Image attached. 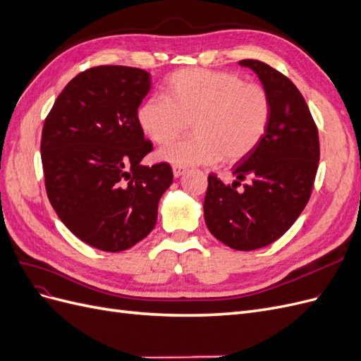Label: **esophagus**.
Instances as JSON below:
<instances>
[{
	"label": "esophagus",
	"instance_id": "34e87169",
	"mask_svg": "<svg viewBox=\"0 0 361 361\" xmlns=\"http://www.w3.org/2000/svg\"><path fill=\"white\" fill-rule=\"evenodd\" d=\"M183 173H185V169H183V167H180V166H173V176H174V178L182 176Z\"/></svg>",
	"mask_w": 361,
	"mask_h": 361
}]
</instances>
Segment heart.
<instances>
[{
    "instance_id": "heart-1",
    "label": "heart",
    "mask_w": 361,
    "mask_h": 361,
    "mask_svg": "<svg viewBox=\"0 0 361 361\" xmlns=\"http://www.w3.org/2000/svg\"><path fill=\"white\" fill-rule=\"evenodd\" d=\"M272 102L264 85L233 72L185 69L167 81V97L150 96L140 105L141 130L157 145L179 137L191 122L192 137L164 146L158 158L174 166L244 159L265 137Z\"/></svg>"
}]
</instances>
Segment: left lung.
Wrapping results in <instances>:
<instances>
[{"instance_id":"obj_1","label":"left lung","mask_w":361,"mask_h":361,"mask_svg":"<svg viewBox=\"0 0 361 361\" xmlns=\"http://www.w3.org/2000/svg\"><path fill=\"white\" fill-rule=\"evenodd\" d=\"M269 93L272 116L265 137L233 167L226 185L207 176L203 211L209 232L233 250L267 247L285 235L307 204L319 164L318 128L295 84L267 63L241 60ZM247 180L243 190L237 187Z\"/></svg>"}]
</instances>
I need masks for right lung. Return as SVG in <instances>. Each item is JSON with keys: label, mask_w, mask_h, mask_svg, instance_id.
Listing matches in <instances>:
<instances>
[{"label": "right lung", "mask_w": 361, "mask_h": 361, "mask_svg": "<svg viewBox=\"0 0 361 361\" xmlns=\"http://www.w3.org/2000/svg\"><path fill=\"white\" fill-rule=\"evenodd\" d=\"M150 90V73L96 66L64 87L42 130L48 199L82 243L123 251L157 224L158 203L173 182L167 162L141 166L154 146L137 111Z\"/></svg>", "instance_id": "right-lung-1"}]
</instances>
